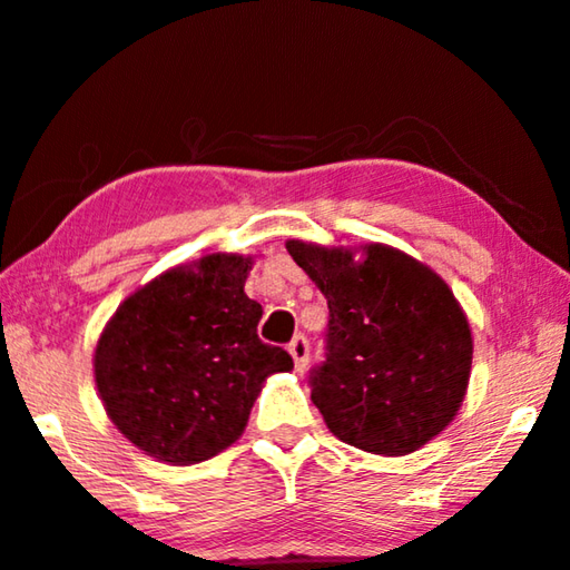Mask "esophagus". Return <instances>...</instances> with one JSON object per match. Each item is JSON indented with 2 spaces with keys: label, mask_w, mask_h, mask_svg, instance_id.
Returning <instances> with one entry per match:
<instances>
[{
  "label": "esophagus",
  "mask_w": 570,
  "mask_h": 570,
  "mask_svg": "<svg viewBox=\"0 0 570 570\" xmlns=\"http://www.w3.org/2000/svg\"><path fill=\"white\" fill-rule=\"evenodd\" d=\"M287 352H291V357L295 362V370H298V373H303L305 365H308V352H311L308 340H305L303 334H298L291 344H287Z\"/></svg>",
  "instance_id": "esophagus-1"
}]
</instances>
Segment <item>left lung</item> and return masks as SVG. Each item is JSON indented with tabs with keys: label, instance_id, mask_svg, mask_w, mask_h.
Segmentation results:
<instances>
[{
	"label": "left lung",
	"instance_id": "1",
	"mask_svg": "<svg viewBox=\"0 0 570 570\" xmlns=\"http://www.w3.org/2000/svg\"><path fill=\"white\" fill-rule=\"evenodd\" d=\"M285 249L328 303L326 362L311 377L328 432L385 458L444 432L473 365V334L450 285L387 244L287 238Z\"/></svg>",
	"mask_w": 570,
	"mask_h": 570
}]
</instances>
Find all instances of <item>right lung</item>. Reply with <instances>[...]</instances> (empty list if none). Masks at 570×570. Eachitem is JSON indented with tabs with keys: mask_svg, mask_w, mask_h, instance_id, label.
I'll return each mask as SVG.
<instances>
[{
	"mask_svg": "<svg viewBox=\"0 0 570 570\" xmlns=\"http://www.w3.org/2000/svg\"><path fill=\"white\" fill-rule=\"evenodd\" d=\"M254 257L205 254L130 293L95 346V383L115 429L169 465L216 458L244 434L252 406L293 357L257 334L244 293Z\"/></svg>",
	"mask_w": 570,
	"mask_h": 570,
	"instance_id": "obj_1",
	"label": "right lung"
}]
</instances>
